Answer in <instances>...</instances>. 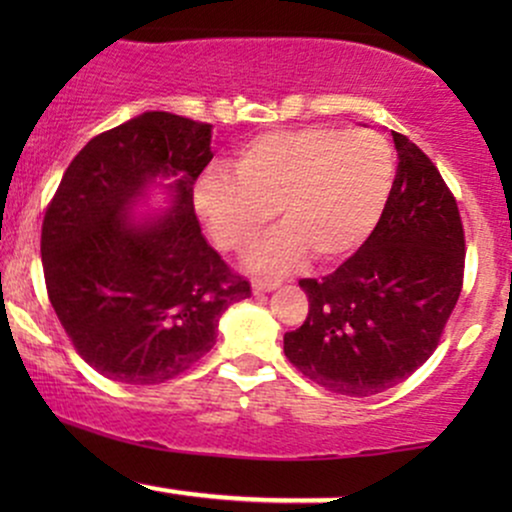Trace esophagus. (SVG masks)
<instances>
[{
  "mask_svg": "<svg viewBox=\"0 0 512 512\" xmlns=\"http://www.w3.org/2000/svg\"><path fill=\"white\" fill-rule=\"evenodd\" d=\"M281 286V281H272V279H257L255 284H252V291L260 296V293H269V291H276Z\"/></svg>",
  "mask_w": 512,
  "mask_h": 512,
  "instance_id": "1",
  "label": "esophagus"
}]
</instances>
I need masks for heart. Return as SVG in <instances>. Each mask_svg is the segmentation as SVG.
<instances>
[{
  "label": "heart",
  "mask_w": 512,
  "mask_h": 512,
  "mask_svg": "<svg viewBox=\"0 0 512 512\" xmlns=\"http://www.w3.org/2000/svg\"><path fill=\"white\" fill-rule=\"evenodd\" d=\"M395 158L373 129L293 127L257 134L236 151L231 175L209 168L195 182V209L223 252L250 250L272 211L284 228L250 264L286 272L305 257L342 262L366 243L390 197Z\"/></svg>",
  "instance_id": "heart-1"
}]
</instances>
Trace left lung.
<instances>
[{"instance_id":"1","label":"left lung","mask_w":512,"mask_h":512,"mask_svg":"<svg viewBox=\"0 0 512 512\" xmlns=\"http://www.w3.org/2000/svg\"><path fill=\"white\" fill-rule=\"evenodd\" d=\"M397 173L366 243L332 274L301 279L310 310L284 334L305 378L346 397L390 390L436 351L462 291L464 228L433 161L392 132Z\"/></svg>"}]
</instances>
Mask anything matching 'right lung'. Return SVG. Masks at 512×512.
<instances>
[{
    "label": "right lung",
    "mask_w": 512,
    "mask_h": 512,
    "mask_svg": "<svg viewBox=\"0 0 512 512\" xmlns=\"http://www.w3.org/2000/svg\"><path fill=\"white\" fill-rule=\"evenodd\" d=\"M211 125L144 113L88 142L45 209L48 298L91 368L127 385L178 378L216 344L219 317L250 298L199 228L192 185L211 161ZM156 174H178L176 209L134 227L128 207Z\"/></svg>",
    "instance_id": "add662e5"
}]
</instances>
